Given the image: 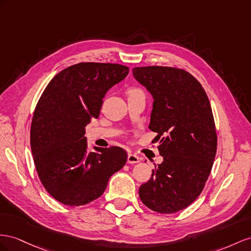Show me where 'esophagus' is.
Here are the masks:
<instances>
[{
  "instance_id": "obj_1",
  "label": "esophagus",
  "mask_w": 251,
  "mask_h": 251,
  "mask_svg": "<svg viewBox=\"0 0 251 251\" xmlns=\"http://www.w3.org/2000/svg\"><path fill=\"white\" fill-rule=\"evenodd\" d=\"M127 162L129 164H135V163H139L140 162V157L134 154V153H128L127 156Z\"/></svg>"
}]
</instances>
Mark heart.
I'll return each instance as SVG.
<instances>
[{"label":"heart","mask_w":251,"mask_h":251,"mask_svg":"<svg viewBox=\"0 0 251 251\" xmlns=\"http://www.w3.org/2000/svg\"><path fill=\"white\" fill-rule=\"evenodd\" d=\"M135 91H141V90H139V89H137V88H132V89L129 90V94H130V92H135Z\"/></svg>","instance_id":"1"}]
</instances>
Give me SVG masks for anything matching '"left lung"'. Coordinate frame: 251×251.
I'll return each instance as SVG.
<instances>
[{
  "label": "left lung",
  "instance_id": "8db88e82",
  "mask_svg": "<svg viewBox=\"0 0 251 251\" xmlns=\"http://www.w3.org/2000/svg\"><path fill=\"white\" fill-rule=\"evenodd\" d=\"M135 80L153 98L149 129L157 133L163 162L141 185L139 196L148 208L174 213L201 195L217 153L213 114L204 88L187 71L147 66L132 69Z\"/></svg>",
  "mask_w": 251,
  "mask_h": 251
}]
</instances>
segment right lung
Here are the masks:
<instances>
[{"instance_id":"1","label":"right lung","mask_w":251,"mask_h":251,"mask_svg":"<svg viewBox=\"0 0 251 251\" xmlns=\"http://www.w3.org/2000/svg\"><path fill=\"white\" fill-rule=\"evenodd\" d=\"M128 73L120 64L78 63L60 71L43 91L31 122V152L43 186L62 204L81 206L100 198L125 165L123 148L89 151L84 134L106 92Z\"/></svg>"}]
</instances>
